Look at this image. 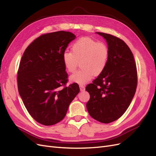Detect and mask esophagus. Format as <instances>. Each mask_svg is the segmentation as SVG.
Instances as JSON below:
<instances>
[{"mask_svg": "<svg viewBox=\"0 0 156 156\" xmlns=\"http://www.w3.org/2000/svg\"><path fill=\"white\" fill-rule=\"evenodd\" d=\"M79 88H80V90L81 91H83V90H84V85H83V84H79Z\"/></svg>", "mask_w": 156, "mask_h": 156, "instance_id": "34e87169", "label": "esophagus"}]
</instances>
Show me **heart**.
I'll list each match as a JSON object with an SVG mask.
<instances>
[{"label": "heart", "mask_w": 156, "mask_h": 156, "mask_svg": "<svg viewBox=\"0 0 156 156\" xmlns=\"http://www.w3.org/2000/svg\"><path fill=\"white\" fill-rule=\"evenodd\" d=\"M109 51L107 45L88 37H81L72 45V51H65L62 55L64 67L68 72L76 69L80 62L81 69L69 77L71 82L83 84L105 70Z\"/></svg>", "instance_id": "1"}]
</instances>
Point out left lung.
<instances>
[{"label": "left lung", "mask_w": 156, "mask_h": 156, "mask_svg": "<svg viewBox=\"0 0 156 156\" xmlns=\"http://www.w3.org/2000/svg\"><path fill=\"white\" fill-rule=\"evenodd\" d=\"M96 34L106 40L109 56L103 72L86 87L90 94L87 108L94 119L108 124L119 119L129 106L137 74L133 53L123 40L105 33Z\"/></svg>", "instance_id": "left-lung-1"}]
</instances>
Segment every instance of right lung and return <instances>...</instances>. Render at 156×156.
I'll list each match as a JSON object with an SVG mask.
<instances>
[{"mask_svg":"<svg viewBox=\"0 0 156 156\" xmlns=\"http://www.w3.org/2000/svg\"><path fill=\"white\" fill-rule=\"evenodd\" d=\"M76 36L58 31L40 36L28 46L17 73L19 94L38 123L52 126L63 120L80 91L77 83L66 87L68 74L62 55Z\"/></svg>","mask_w":156,"mask_h":156,"instance_id":"add662e5","label":"right lung"}]
</instances>
